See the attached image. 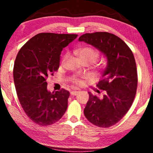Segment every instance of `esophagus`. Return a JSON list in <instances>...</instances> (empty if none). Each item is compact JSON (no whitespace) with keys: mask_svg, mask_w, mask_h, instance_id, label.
<instances>
[{"mask_svg":"<svg viewBox=\"0 0 153 153\" xmlns=\"http://www.w3.org/2000/svg\"><path fill=\"white\" fill-rule=\"evenodd\" d=\"M78 91H71V94L72 95V96H76V95L78 94Z\"/></svg>","mask_w":153,"mask_h":153,"instance_id":"obj_1","label":"esophagus"}]
</instances>
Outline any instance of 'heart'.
Here are the masks:
<instances>
[{
  "label": "heart",
  "mask_w": 153,
  "mask_h": 153,
  "mask_svg": "<svg viewBox=\"0 0 153 153\" xmlns=\"http://www.w3.org/2000/svg\"><path fill=\"white\" fill-rule=\"evenodd\" d=\"M78 54L80 60L88 61V62H89L90 63L94 62L98 59V57L99 56V52L96 50H94V48H91V47H83V48L80 49L78 51ZM67 57H68V54H65L62 60V62H64L65 61ZM98 66H99V68H102L103 67L101 64L99 65ZM72 81L75 84H80L81 82V81L75 76L72 78Z\"/></svg>",
  "instance_id": "b5f03b06"
}]
</instances>
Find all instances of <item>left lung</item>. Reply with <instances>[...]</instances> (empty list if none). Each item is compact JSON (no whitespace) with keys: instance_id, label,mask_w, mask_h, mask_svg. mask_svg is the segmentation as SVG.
I'll return each instance as SVG.
<instances>
[{"instance_id":"8db88e82","label":"left lung","mask_w":153,"mask_h":153,"mask_svg":"<svg viewBox=\"0 0 153 153\" xmlns=\"http://www.w3.org/2000/svg\"><path fill=\"white\" fill-rule=\"evenodd\" d=\"M78 41L96 47L107 59L102 78L97 84L105 94L101 99L88 92L84 114L94 125L109 127L123 118L134 101L137 86L134 54L122 39L108 32L87 33Z\"/></svg>"}]
</instances>
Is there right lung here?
Masks as SVG:
<instances>
[{
    "label": "right lung",
    "mask_w": 153,
    "mask_h": 153,
    "mask_svg": "<svg viewBox=\"0 0 153 153\" xmlns=\"http://www.w3.org/2000/svg\"><path fill=\"white\" fill-rule=\"evenodd\" d=\"M77 34L40 33L19 51L13 67L17 96L26 114L40 126L57 122L68 108L69 91L51 93L47 78L58 70L62 49Z\"/></svg>",
    "instance_id": "right-lung-1"
}]
</instances>
